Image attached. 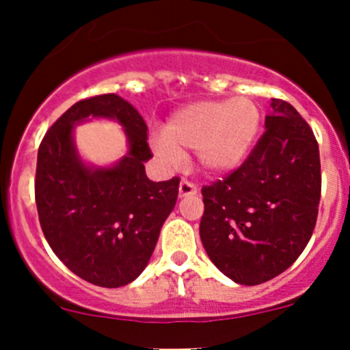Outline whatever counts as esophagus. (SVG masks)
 <instances>
[{
    "label": "esophagus",
    "instance_id": "1",
    "mask_svg": "<svg viewBox=\"0 0 350 350\" xmlns=\"http://www.w3.org/2000/svg\"><path fill=\"white\" fill-rule=\"evenodd\" d=\"M194 194H198V187L193 185V183L186 181V179H183L181 183H179V198H187V196H194Z\"/></svg>",
    "mask_w": 350,
    "mask_h": 350
}]
</instances>
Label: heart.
Segmentation results:
<instances>
[{
	"label": "heart",
	"mask_w": 350,
	"mask_h": 350,
	"mask_svg": "<svg viewBox=\"0 0 350 350\" xmlns=\"http://www.w3.org/2000/svg\"><path fill=\"white\" fill-rule=\"evenodd\" d=\"M258 127L260 110L250 98L193 102L171 113L164 135L154 137L152 147L172 163L194 149L206 174L223 176L243 164Z\"/></svg>",
	"instance_id": "obj_1"
}]
</instances>
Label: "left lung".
Returning a JSON list of instances; mask_svg holds the SVG:
<instances>
[{"instance_id": "8db88e82", "label": "left lung", "mask_w": 350, "mask_h": 350, "mask_svg": "<svg viewBox=\"0 0 350 350\" xmlns=\"http://www.w3.org/2000/svg\"><path fill=\"white\" fill-rule=\"evenodd\" d=\"M248 159L204 186L200 237L209 260L240 285L285 271L314 233L321 201L319 144L288 102L271 98Z\"/></svg>"}]
</instances>
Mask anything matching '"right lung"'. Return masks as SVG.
I'll return each instance as SVG.
<instances>
[{
	"label": "right lung",
	"instance_id": "1",
	"mask_svg": "<svg viewBox=\"0 0 350 350\" xmlns=\"http://www.w3.org/2000/svg\"><path fill=\"white\" fill-rule=\"evenodd\" d=\"M90 118L116 120L126 132L128 154L116 165L79 157L72 129ZM150 157L144 119L116 94L77 102L45 134L36 161L38 218L50 248L77 277L117 288L144 271L179 193V178H147Z\"/></svg>",
	"mask_w": 350,
	"mask_h": 350
}]
</instances>
